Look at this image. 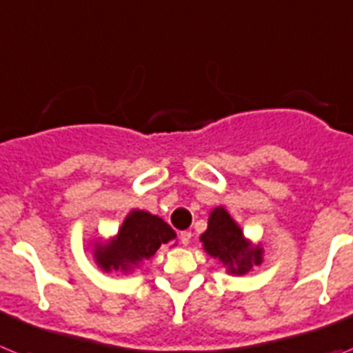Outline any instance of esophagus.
I'll return each instance as SVG.
<instances>
[{
  "mask_svg": "<svg viewBox=\"0 0 353 353\" xmlns=\"http://www.w3.org/2000/svg\"><path fill=\"white\" fill-rule=\"evenodd\" d=\"M179 241H181V245H185V247H186V245H188L190 241H192V232H190V231H183V232H181V234H179Z\"/></svg>",
  "mask_w": 353,
  "mask_h": 353,
  "instance_id": "obj_1",
  "label": "esophagus"
}]
</instances>
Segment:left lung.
<instances>
[{
  "instance_id": "obj_1",
  "label": "left lung",
  "mask_w": 353,
  "mask_h": 353,
  "mask_svg": "<svg viewBox=\"0 0 353 353\" xmlns=\"http://www.w3.org/2000/svg\"><path fill=\"white\" fill-rule=\"evenodd\" d=\"M204 249L210 256L219 257L231 274H245L252 265L261 263V249H250L243 240L241 229L223 208L211 211L208 231L201 236Z\"/></svg>"
}]
</instances>
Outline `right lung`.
<instances>
[{"label":"right lung","instance_id":"right-lung-1","mask_svg":"<svg viewBox=\"0 0 353 353\" xmlns=\"http://www.w3.org/2000/svg\"><path fill=\"white\" fill-rule=\"evenodd\" d=\"M174 240L176 232L168 223L147 211L134 210L124 220L117 238L96 250V259L104 270H125L143 257L154 256L161 245Z\"/></svg>","mask_w":353,"mask_h":353}]
</instances>
